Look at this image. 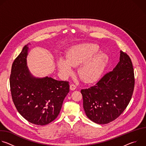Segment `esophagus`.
<instances>
[{"label": "esophagus", "instance_id": "esophagus-1", "mask_svg": "<svg viewBox=\"0 0 146 146\" xmlns=\"http://www.w3.org/2000/svg\"><path fill=\"white\" fill-rule=\"evenodd\" d=\"M76 88H77V87H76L75 85H74V84H71V85L70 86V90H72V91H74V90H75Z\"/></svg>", "mask_w": 146, "mask_h": 146}]
</instances>
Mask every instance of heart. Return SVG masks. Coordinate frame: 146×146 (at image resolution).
I'll return each mask as SVG.
<instances>
[{
	"label": "heart",
	"mask_w": 146,
	"mask_h": 146,
	"mask_svg": "<svg viewBox=\"0 0 146 146\" xmlns=\"http://www.w3.org/2000/svg\"><path fill=\"white\" fill-rule=\"evenodd\" d=\"M109 61V56L99 51L98 45L84 43L71 47L66 52V59L59 58L57 67L64 76L72 72V66L79 65L78 74L86 82H91L97 80L103 73Z\"/></svg>",
	"instance_id": "b5f03b06"
}]
</instances>
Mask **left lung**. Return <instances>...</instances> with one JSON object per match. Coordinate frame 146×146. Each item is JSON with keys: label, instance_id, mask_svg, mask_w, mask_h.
<instances>
[{"label": "left lung", "instance_id": "obj_1", "mask_svg": "<svg viewBox=\"0 0 146 146\" xmlns=\"http://www.w3.org/2000/svg\"><path fill=\"white\" fill-rule=\"evenodd\" d=\"M134 84L131 60L120 51L119 61L113 70L104 75L94 86L81 90L83 108L88 118L98 124L115 119L128 105Z\"/></svg>", "mask_w": 146, "mask_h": 146}]
</instances>
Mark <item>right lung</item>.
<instances>
[{
	"instance_id": "1",
	"label": "right lung",
	"mask_w": 146,
	"mask_h": 146,
	"mask_svg": "<svg viewBox=\"0 0 146 146\" xmlns=\"http://www.w3.org/2000/svg\"><path fill=\"white\" fill-rule=\"evenodd\" d=\"M29 44L14 60L10 77L12 99L19 112L28 121L45 125L58 115L69 92V82L51 77H37L27 66Z\"/></svg>"
}]
</instances>
